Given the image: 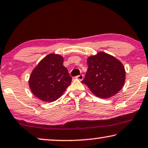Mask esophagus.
Returning <instances> with one entry per match:
<instances>
[{"label": "esophagus", "mask_w": 148, "mask_h": 148, "mask_svg": "<svg viewBox=\"0 0 148 148\" xmlns=\"http://www.w3.org/2000/svg\"><path fill=\"white\" fill-rule=\"evenodd\" d=\"M76 78H78L79 80H82L84 79V75L83 74H80V75H78V76H76Z\"/></svg>", "instance_id": "34e87169"}]
</instances>
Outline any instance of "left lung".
<instances>
[{"instance_id":"8db88e82","label":"left lung","mask_w":148,"mask_h":148,"mask_svg":"<svg viewBox=\"0 0 148 148\" xmlns=\"http://www.w3.org/2000/svg\"><path fill=\"white\" fill-rule=\"evenodd\" d=\"M88 69L82 81L97 97L107 99L121 90L125 81V70L116 58L103 52L88 58Z\"/></svg>"}]
</instances>
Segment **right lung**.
Masks as SVG:
<instances>
[{"instance_id":"add662e5","label":"right lung","mask_w":148,"mask_h":148,"mask_svg":"<svg viewBox=\"0 0 148 148\" xmlns=\"http://www.w3.org/2000/svg\"><path fill=\"white\" fill-rule=\"evenodd\" d=\"M72 79L68 69L63 66V57L49 54L33 70L29 86L39 99L53 102L62 95L71 84Z\"/></svg>"}]
</instances>
